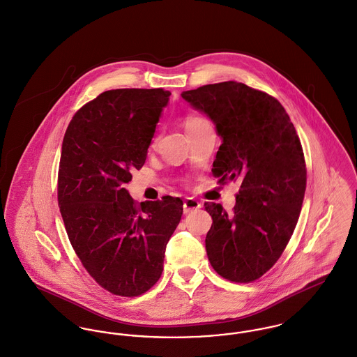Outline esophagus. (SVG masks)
Masks as SVG:
<instances>
[{
	"label": "esophagus",
	"instance_id": "34e87169",
	"mask_svg": "<svg viewBox=\"0 0 357 357\" xmlns=\"http://www.w3.org/2000/svg\"><path fill=\"white\" fill-rule=\"evenodd\" d=\"M200 206H202V204H200L197 200H195L192 197H188V199L184 202V204H183L184 214H190V213H192L194 210L200 208Z\"/></svg>",
	"mask_w": 357,
	"mask_h": 357
}]
</instances>
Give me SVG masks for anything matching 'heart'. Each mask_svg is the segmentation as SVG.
<instances>
[{
  "label": "heart",
  "mask_w": 357,
  "mask_h": 357,
  "mask_svg": "<svg viewBox=\"0 0 357 357\" xmlns=\"http://www.w3.org/2000/svg\"><path fill=\"white\" fill-rule=\"evenodd\" d=\"M207 121L204 120V119H202V117H197V116H190V117H187V120H185V128L187 130H194L196 127H199V126H202V124H206Z\"/></svg>",
  "instance_id": "obj_1"
}]
</instances>
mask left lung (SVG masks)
I'll return each mask as SVG.
<instances>
[{
    "label": "left lung",
    "mask_w": 357,
    "mask_h": 357,
    "mask_svg": "<svg viewBox=\"0 0 357 357\" xmlns=\"http://www.w3.org/2000/svg\"><path fill=\"white\" fill-rule=\"evenodd\" d=\"M181 97L222 139L213 176L240 184L231 214L220 203H204L213 218L208 260L229 281H255L281 257L300 215L307 183L300 139L275 98L243 83L207 84Z\"/></svg>",
    "instance_id": "8db88e82"
}]
</instances>
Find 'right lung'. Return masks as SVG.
Returning a JSON list of instances; mask_svg holds the SVG:
<instances>
[{
	"instance_id": "1",
	"label": "right lung",
	"mask_w": 357,
	"mask_h": 357,
	"mask_svg": "<svg viewBox=\"0 0 357 357\" xmlns=\"http://www.w3.org/2000/svg\"><path fill=\"white\" fill-rule=\"evenodd\" d=\"M170 91L120 89L84 105L65 132L59 206L89 274L113 294L147 292L161 277L166 244L183 214L180 197L137 204L126 188L140 169Z\"/></svg>"
}]
</instances>
